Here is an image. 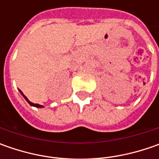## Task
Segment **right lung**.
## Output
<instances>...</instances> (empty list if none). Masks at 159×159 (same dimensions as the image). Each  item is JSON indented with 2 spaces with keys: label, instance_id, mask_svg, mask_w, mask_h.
Masks as SVG:
<instances>
[{
  "label": "right lung",
  "instance_id": "right-lung-1",
  "mask_svg": "<svg viewBox=\"0 0 159 159\" xmlns=\"http://www.w3.org/2000/svg\"><path fill=\"white\" fill-rule=\"evenodd\" d=\"M19 92L21 93V95H23V96H24V98H25V100L27 101V102H28V103H29V104H30V105H31V106L37 107V108H43V107H44V106H43V105H40V104H38V103H34V102H30V101H29V100H28L27 97H26L25 95H24V94H23V92H22L21 90H19Z\"/></svg>",
  "mask_w": 159,
  "mask_h": 159
}]
</instances>
